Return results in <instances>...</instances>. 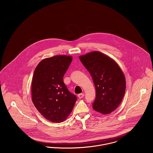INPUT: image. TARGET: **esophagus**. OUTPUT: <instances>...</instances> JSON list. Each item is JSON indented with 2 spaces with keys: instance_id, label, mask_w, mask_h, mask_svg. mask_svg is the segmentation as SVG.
I'll return each mask as SVG.
<instances>
[{
  "instance_id": "esophagus-1",
  "label": "esophagus",
  "mask_w": 153,
  "mask_h": 153,
  "mask_svg": "<svg viewBox=\"0 0 153 153\" xmlns=\"http://www.w3.org/2000/svg\"><path fill=\"white\" fill-rule=\"evenodd\" d=\"M84 96V94H79L78 95V97L79 99L83 98Z\"/></svg>"
}]
</instances>
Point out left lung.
Instances as JSON below:
<instances>
[{"label": "left lung", "mask_w": 153, "mask_h": 153, "mask_svg": "<svg viewBox=\"0 0 153 153\" xmlns=\"http://www.w3.org/2000/svg\"><path fill=\"white\" fill-rule=\"evenodd\" d=\"M92 78L96 97L93 109L101 114L114 111L123 99L126 82L118 65L107 55L94 51L79 56Z\"/></svg>", "instance_id": "obj_1"}]
</instances>
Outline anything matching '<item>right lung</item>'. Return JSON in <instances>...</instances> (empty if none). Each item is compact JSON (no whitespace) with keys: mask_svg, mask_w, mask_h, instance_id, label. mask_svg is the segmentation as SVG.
<instances>
[{"mask_svg":"<svg viewBox=\"0 0 153 153\" xmlns=\"http://www.w3.org/2000/svg\"><path fill=\"white\" fill-rule=\"evenodd\" d=\"M72 60V56L66 55L46 58L34 71L31 89L32 102L44 118L52 123L65 120L77 100L63 80Z\"/></svg>","mask_w":153,"mask_h":153,"instance_id":"1","label":"right lung"}]
</instances>
